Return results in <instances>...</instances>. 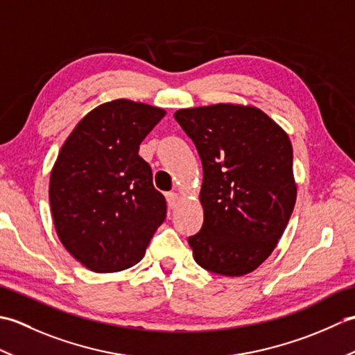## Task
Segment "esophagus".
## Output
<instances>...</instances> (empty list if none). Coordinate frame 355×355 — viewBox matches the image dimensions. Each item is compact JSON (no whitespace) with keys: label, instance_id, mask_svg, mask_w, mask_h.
<instances>
[{"label":"esophagus","instance_id":"34e87169","mask_svg":"<svg viewBox=\"0 0 355 355\" xmlns=\"http://www.w3.org/2000/svg\"><path fill=\"white\" fill-rule=\"evenodd\" d=\"M178 198H180V195L177 192H168V193H166V200H168L169 207H175Z\"/></svg>","mask_w":355,"mask_h":355}]
</instances>
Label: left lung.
Masks as SVG:
<instances>
[{
	"mask_svg": "<svg viewBox=\"0 0 355 355\" xmlns=\"http://www.w3.org/2000/svg\"><path fill=\"white\" fill-rule=\"evenodd\" d=\"M202 163L201 230L187 238L200 267L243 276L275 250L296 202L288 135L254 107L218 103L173 114Z\"/></svg>",
	"mask_w": 355,
	"mask_h": 355,
	"instance_id": "8db88e82",
	"label": "left lung"
}]
</instances>
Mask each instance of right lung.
Instances as JSON below:
<instances>
[{
    "mask_svg": "<svg viewBox=\"0 0 355 355\" xmlns=\"http://www.w3.org/2000/svg\"><path fill=\"white\" fill-rule=\"evenodd\" d=\"M166 111L117 99L99 105L65 140L50 175L53 223L62 245L96 273L132 267L166 218L139 146Z\"/></svg>",
    "mask_w": 355,
    "mask_h": 355,
    "instance_id": "add662e5",
    "label": "right lung"
}]
</instances>
